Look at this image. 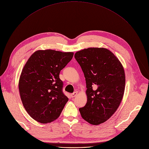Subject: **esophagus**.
<instances>
[{
	"mask_svg": "<svg viewBox=\"0 0 149 149\" xmlns=\"http://www.w3.org/2000/svg\"><path fill=\"white\" fill-rule=\"evenodd\" d=\"M77 92H74L71 94V96L72 98H73L77 96Z\"/></svg>",
	"mask_w": 149,
	"mask_h": 149,
	"instance_id": "1",
	"label": "esophagus"
}]
</instances>
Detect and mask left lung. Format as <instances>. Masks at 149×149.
<instances>
[{
	"label": "left lung",
	"instance_id": "obj_1",
	"mask_svg": "<svg viewBox=\"0 0 149 149\" xmlns=\"http://www.w3.org/2000/svg\"><path fill=\"white\" fill-rule=\"evenodd\" d=\"M86 81V104L79 109L82 118L99 125L116 112L123 99L125 85L123 65L110 50L90 47L74 55Z\"/></svg>",
	"mask_w": 149,
	"mask_h": 149
}]
</instances>
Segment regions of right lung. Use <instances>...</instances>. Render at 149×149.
Wrapping results in <instances>:
<instances>
[{"label": "right lung", "instance_id": "add662e5", "mask_svg": "<svg viewBox=\"0 0 149 149\" xmlns=\"http://www.w3.org/2000/svg\"><path fill=\"white\" fill-rule=\"evenodd\" d=\"M73 55L72 52L38 50L24 67L19 81L21 99L26 111L40 123L56 119L68 101L59 74Z\"/></svg>", "mask_w": 149, "mask_h": 149}]
</instances>
